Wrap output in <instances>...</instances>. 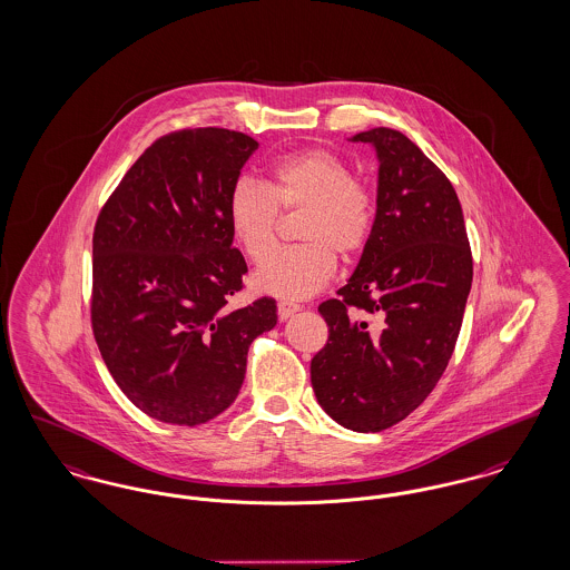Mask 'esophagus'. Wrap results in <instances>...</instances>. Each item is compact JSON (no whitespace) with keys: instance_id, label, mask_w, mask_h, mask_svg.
Wrapping results in <instances>:
<instances>
[{"instance_id":"1","label":"esophagus","mask_w":570,"mask_h":570,"mask_svg":"<svg viewBox=\"0 0 570 570\" xmlns=\"http://www.w3.org/2000/svg\"><path fill=\"white\" fill-rule=\"evenodd\" d=\"M276 308H278V317H281V320H289L294 313H298L299 311L298 304L287 302V299H281Z\"/></svg>"}]
</instances>
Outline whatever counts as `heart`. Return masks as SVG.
Wrapping results in <instances>:
<instances>
[{"instance_id": "1", "label": "heart", "mask_w": 570, "mask_h": 570, "mask_svg": "<svg viewBox=\"0 0 570 570\" xmlns=\"http://www.w3.org/2000/svg\"><path fill=\"white\" fill-rule=\"evenodd\" d=\"M302 244L274 253L255 272L253 285L276 298L302 299L328 285L336 253L350 262L366 248L375 227V199L354 180L352 167L324 148L281 156L266 181L238 178L227 195V223L250 262L271 255L278 212H299Z\"/></svg>"}]
</instances>
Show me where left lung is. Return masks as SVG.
I'll list each match as a JSON object with an SVG mask.
<instances>
[{
    "label": "left lung",
    "instance_id": "8db88e82",
    "mask_svg": "<svg viewBox=\"0 0 570 570\" xmlns=\"http://www.w3.org/2000/svg\"><path fill=\"white\" fill-rule=\"evenodd\" d=\"M352 141L371 144L380 160L375 227L338 298L320 304L328 343L311 360V384L330 419L375 433L407 419L440 382L474 271L442 169L392 128Z\"/></svg>",
    "mask_w": 570,
    "mask_h": 570
}]
</instances>
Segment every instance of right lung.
<instances>
[{
  "mask_svg": "<svg viewBox=\"0 0 570 570\" xmlns=\"http://www.w3.org/2000/svg\"><path fill=\"white\" fill-rule=\"evenodd\" d=\"M259 144L227 128L156 139L98 214L91 330L121 392L150 419L197 426L238 396L276 299L229 308L248 272L227 195Z\"/></svg>",
  "mask_w": 570,
  "mask_h": 570,
  "instance_id": "add662e5",
  "label": "right lung"
}]
</instances>
